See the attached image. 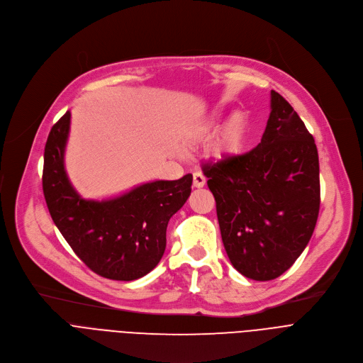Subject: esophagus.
Returning <instances> with one entry per match:
<instances>
[{
    "mask_svg": "<svg viewBox=\"0 0 363 363\" xmlns=\"http://www.w3.org/2000/svg\"><path fill=\"white\" fill-rule=\"evenodd\" d=\"M205 185V177L201 172L194 174V186L195 188H202Z\"/></svg>",
    "mask_w": 363,
    "mask_h": 363,
    "instance_id": "1",
    "label": "esophagus"
}]
</instances>
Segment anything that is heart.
<instances>
[{"instance_id": "b5f03b06", "label": "heart", "mask_w": 363, "mask_h": 363, "mask_svg": "<svg viewBox=\"0 0 363 363\" xmlns=\"http://www.w3.org/2000/svg\"><path fill=\"white\" fill-rule=\"evenodd\" d=\"M217 123V118L211 119L205 128H202V132H208L213 129V126ZM245 119L241 113H235L230 122L225 125L224 130L221 132V136L217 142V157L218 158H228L233 157V155H237L245 140Z\"/></svg>"}]
</instances>
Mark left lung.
<instances>
[{
	"label": "left lung",
	"instance_id": "obj_1",
	"mask_svg": "<svg viewBox=\"0 0 363 363\" xmlns=\"http://www.w3.org/2000/svg\"><path fill=\"white\" fill-rule=\"evenodd\" d=\"M270 106L254 149L202 167L230 262L258 281L277 279L294 264L312 238L320 206L313 136L274 90Z\"/></svg>",
	"mask_w": 363,
	"mask_h": 363
}]
</instances>
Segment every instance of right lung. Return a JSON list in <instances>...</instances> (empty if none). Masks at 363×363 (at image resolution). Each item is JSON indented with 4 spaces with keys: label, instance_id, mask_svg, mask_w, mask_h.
Here are the masks:
<instances>
[{
    "label": "right lung",
    "instance_id": "right-lung-1",
    "mask_svg": "<svg viewBox=\"0 0 363 363\" xmlns=\"http://www.w3.org/2000/svg\"><path fill=\"white\" fill-rule=\"evenodd\" d=\"M70 116L67 111L51 128L44 147L43 192L50 216L91 272L111 280L140 279L161 262L168 223L186 202L192 175L142 184L111 199H84L65 168Z\"/></svg>",
    "mask_w": 363,
    "mask_h": 363
}]
</instances>
